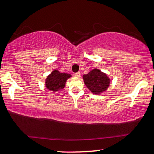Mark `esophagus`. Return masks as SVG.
I'll return each instance as SVG.
<instances>
[{"instance_id": "esophagus-1", "label": "esophagus", "mask_w": 154, "mask_h": 154, "mask_svg": "<svg viewBox=\"0 0 154 154\" xmlns=\"http://www.w3.org/2000/svg\"><path fill=\"white\" fill-rule=\"evenodd\" d=\"M74 75H75V76H77V77L80 76V72H76V73H75Z\"/></svg>"}]
</instances>
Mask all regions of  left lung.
Returning a JSON list of instances; mask_svg holds the SVG:
<instances>
[{"label":"left lung","instance_id":"obj_1","mask_svg":"<svg viewBox=\"0 0 154 154\" xmlns=\"http://www.w3.org/2000/svg\"><path fill=\"white\" fill-rule=\"evenodd\" d=\"M84 82L93 94H100L107 90L109 85V79L99 69H93L83 75Z\"/></svg>","mask_w":154,"mask_h":154}]
</instances>
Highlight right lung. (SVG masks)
I'll return each mask as SVG.
<instances>
[{
  "label": "right lung",
  "mask_w": 154,
  "mask_h": 154,
  "mask_svg": "<svg viewBox=\"0 0 154 154\" xmlns=\"http://www.w3.org/2000/svg\"><path fill=\"white\" fill-rule=\"evenodd\" d=\"M69 77H71L70 74L60 73L57 70H54L47 78L45 82L46 87L49 90L57 91L65 87L66 80Z\"/></svg>",
  "instance_id": "add662e5"
}]
</instances>
